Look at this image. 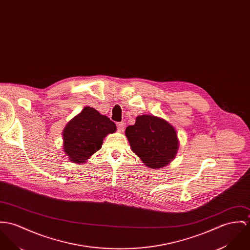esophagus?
I'll return each mask as SVG.
<instances>
[{
	"label": "esophagus",
	"instance_id": "obj_1",
	"mask_svg": "<svg viewBox=\"0 0 250 250\" xmlns=\"http://www.w3.org/2000/svg\"><path fill=\"white\" fill-rule=\"evenodd\" d=\"M116 126H117V131L120 133H123L125 130V127H126V123L124 121H121V122L116 123Z\"/></svg>",
	"mask_w": 250,
	"mask_h": 250
}]
</instances>
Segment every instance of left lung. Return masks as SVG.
<instances>
[{
  "label": "left lung",
  "mask_w": 250,
  "mask_h": 250,
  "mask_svg": "<svg viewBox=\"0 0 250 250\" xmlns=\"http://www.w3.org/2000/svg\"><path fill=\"white\" fill-rule=\"evenodd\" d=\"M132 151L149 168L159 169L176 157L179 139L175 128L166 120L150 114L138 115L126 128Z\"/></svg>",
  "instance_id": "8db88e82"
}]
</instances>
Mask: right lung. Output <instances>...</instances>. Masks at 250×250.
<instances>
[{
    "label": "right lung",
    "instance_id": "right-lung-1",
    "mask_svg": "<svg viewBox=\"0 0 250 250\" xmlns=\"http://www.w3.org/2000/svg\"><path fill=\"white\" fill-rule=\"evenodd\" d=\"M115 131L116 126L109 117L85 107L63 131L64 152L71 162L84 163L102 147L105 136Z\"/></svg>",
    "mask_w": 250,
    "mask_h": 250
}]
</instances>
